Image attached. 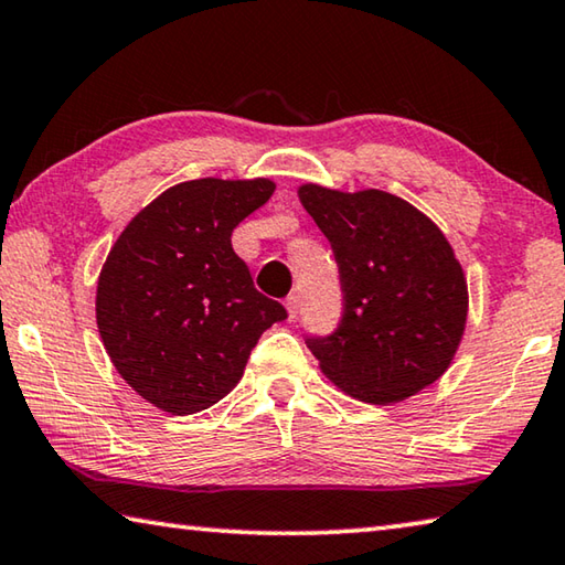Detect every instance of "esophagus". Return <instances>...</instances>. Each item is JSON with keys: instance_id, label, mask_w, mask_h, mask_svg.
<instances>
[{"instance_id": "obj_1", "label": "esophagus", "mask_w": 565, "mask_h": 565, "mask_svg": "<svg viewBox=\"0 0 565 565\" xmlns=\"http://www.w3.org/2000/svg\"><path fill=\"white\" fill-rule=\"evenodd\" d=\"M284 306H286V311H289V319H296V313H299V296H296V294L286 296Z\"/></svg>"}]
</instances>
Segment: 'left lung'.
I'll use <instances>...</instances> for the list:
<instances>
[{"label":"left lung","instance_id":"8db88e82","mask_svg":"<svg viewBox=\"0 0 565 565\" xmlns=\"http://www.w3.org/2000/svg\"><path fill=\"white\" fill-rule=\"evenodd\" d=\"M339 264L343 313L306 347L333 384L366 404H396L451 366L468 313L463 269L431 218L379 189L299 186Z\"/></svg>","mask_w":565,"mask_h":565}]
</instances>
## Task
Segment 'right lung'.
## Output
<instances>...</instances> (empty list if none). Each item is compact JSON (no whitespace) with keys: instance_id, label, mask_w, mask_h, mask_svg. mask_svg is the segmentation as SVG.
<instances>
[{"instance_id":"obj_1","label":"right lung","mask_w":565,"mask_h":565,"mask_svg":"<svg viewBox=\"0 0 565 565\" xmlns=\"http://www.w3.org/2000/svg\"><path fill=\"white\" fill-rule=\"evenodd\" d=\"M269 179H194L141 209L97 284V327L114 369L174 416L224 398L286 309L254 289L232 248L238 222L269 202Z\"/></svg>"}]
</instances>
